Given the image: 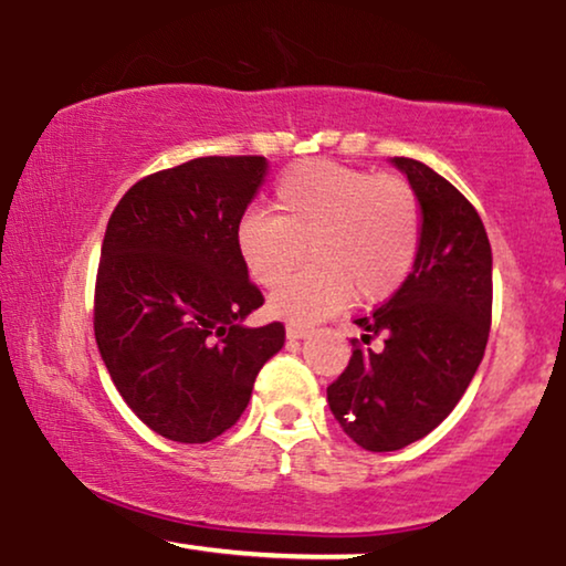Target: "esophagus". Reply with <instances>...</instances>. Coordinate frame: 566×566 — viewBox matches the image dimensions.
<instances>
[{
	"label": "esophagus",
	"instance_id": "34e87169",
	"mask_svg": "<svg viewBox=\"0 0 566 566\" xmlns=\"http://www.w3.org/2000/svg\"><path fill=\"white\" fill-rule=\"evenodd\" d=\"M310 329H306L304 325H296V322H291L289 327H285V335H289V340H298V337H304Z\"/></svg>",
	"mask_w": 566,
	"mask_h": 566
}]
</instances>
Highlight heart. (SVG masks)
Here are the masks:
<instances>
[{
    "mask_svg": "<svg viewBox=\"0 0 566 566\" xmlns=\"http://www.w3.org/2000/svg\"><path fill=\"white\" fill-rule=\"evenodd\" d=\"M275 210H247L233 241L262 289L280 285L311 247L315 265L270 298V312L296 325L329 317L350 298H390L418 260L421 200L400 176L304 160L277 179Z\"/></svg>",
    "mask_w": 566,
    "mask_h": 566,
    "instance_id": "1",
    "label": "heart"
}]
</instances>
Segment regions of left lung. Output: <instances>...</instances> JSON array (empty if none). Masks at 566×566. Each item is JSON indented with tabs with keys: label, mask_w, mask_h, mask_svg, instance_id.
<instances>
[{
	"label": "left lung",
	"mask_w": 566,
	"mask_h": 566,
	"mask_svg": "<svg viewBox=\"0 0 566 566\" xmlns=\"http://www.w3.org/2000/svg\"><path fill=\"white\" fill-rule=\"evenodd\" d=\"M421 200L423 231L406 283L356 319L354 356L327 387L340 429L369 452H392L437 429L465 395L491 329V244L483 220L444 176L395 158ZM382 337V348L365 346Z\"/></svg>",
	"instance_id": "left-lung-1"
}]
</instances>
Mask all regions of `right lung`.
I'll return each instance as SVG.
<instances>
[{"label":"right lung","instance_id":"right-lung-1","mask_svg":"<svg viewBox=\"0 0 566 566\" xmlns=\"http://www.w3.org/2000/svg\"><path fill=\"white\" fill-rule=\"evenodd\" d=\"M268 164L208 156L143 176L108 218L93 329L116 390L145 427L202 444L244 413L283 322L244 327L265 304L237 241Z\"/></svg>","mask_w":566,"mask_h":566}]
</instances>
